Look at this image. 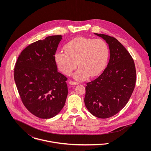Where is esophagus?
Masks as SVG:
<instances>
[{
    "label": "esophagus",
    "instance_id": "1",
    "mask_svg": "<svg viewBox=\"0 0 151 151\" xmlns=\"http://www.w3.org/2000/svg\"><path fill=\"white\" fill-rule=\"evenodd\" d=\"M69 84L70 85H73V86H76V85H77L78 84V83L77 82H76V81H72V80H70L69 81Z\"/></svg>",
    "mask_w": 151,
    "mask_h": 151
}]
</instances>
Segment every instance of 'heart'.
<instances>
[{
	"label": "heart",
	"instance_id": "obj_1",
	"mask_svg": "<svg viewBox=\"0 0 151 151\" xmlns=\"http://www.w3.org/2000/svg\"><path fill=\"white\" fill-rule=\"evenodd\" d=\"M65 48V50L56 51V63L66 75H70L78 63L80 68L74 74V78L78 80H85L89 76H96L108 60V45L102 39L77 38L68 42Z\"/></svg>",
	"mask_w": 151,
	"mask_h": 151
}]
</instances>
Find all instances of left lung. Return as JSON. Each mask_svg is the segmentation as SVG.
<instances>
[{
  "label": "left lung",
  "instance_id": "1",
  "mask_svg": "<svg viewBox=\"0 0 151 151\" xmlns=\"http://www.w3.org/2000/svg\"><path fill=\"white\" fill-rule=\"evenodd\" d=\"M94 34L108 43L110 59L102 73L86 83L84 102L92 115L106 119L116 114L129 102L135 86V65L129 52L117 39Z\"/></svg>",
  "mask_w": 151,
  "mask_h": 151
}]
</instances>
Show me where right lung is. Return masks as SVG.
Instances as JSON below:
<instances>
[{
  "label": "right lung",
  "instance_id": "right-lung-1",
  "mask_svg": "<svg viewBox=\"0 0 151 151\" xmlns=\"http://www.w3.org/2000/svg\"><path fill=\"white\" fill-rule=\"evenodd\" d=\"M62 39V35H52L30 44L22 51L14 67V81L22 104L41 119L57 115L67 96V78L58 71L55 58Z\"/></svg>",
  "mask_w": 151,
  "mask_h": 151
}]
</instances>
